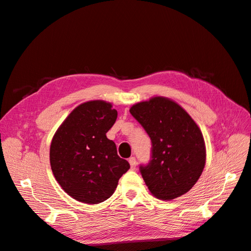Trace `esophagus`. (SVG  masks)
<instances>
[{
	"label": "esophagus",
	"instance_id": "34e87169",
	"mask_svg": "<svg viewBox=\"0 0 251 251\" xmlns=\"http://www.w3.org/2000/svg\"><path fill=\"white\" fill-rule=\"evenodd\" d=\"M128 162H130L131 169H132V170H135L136 164H137V161H136V158H135V157H131L130 159H128Z\"/></svg>",
	"mask_w": 251,
	"mask_h": 251
}]
</instances>
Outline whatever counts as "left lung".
Instances as JSON below:
<instances>
[{"label":"left lung","mask_w":251,"mask_h":251,"mask_svg":"<svg viewBox=\"0 0 251 251\" xmlns=\"http://www.w3.org/2000/svg\"><path fill=\"white\" fill-rule=\"evenodd\" d=\"M151 138V159L139 171L156 198L172 200L184 195L200 178L205 144L199 126L173 100L154 97L130 110Z\"/></svg>","instance_id":"obj_1"}]
</instances>
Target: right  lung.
Instances as JSON below:
<instances>
[{
    "instance_id": "add662e5",
    "label": "right lung",
    "mask_w": 251,
    "mask_h": 251,
    "mask_svg": "<svg viewBox=\"0 0 251 251\" xmlns=\"http://www.w3.org/2000/svg\"><path fill=\"white\" fill-rule=\"evenodd\" d=\"M117 111L101 100L74 109L56 131L50 147L53 175L75 200L98 204L115 192L130 164L117 155L116 144L105 134L115 124Z\"/></svg>"
}]
</instances>
